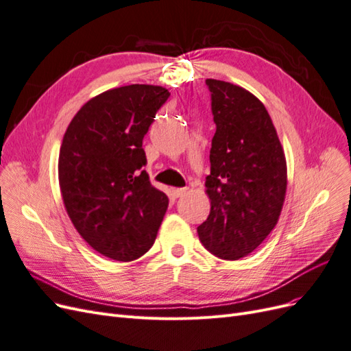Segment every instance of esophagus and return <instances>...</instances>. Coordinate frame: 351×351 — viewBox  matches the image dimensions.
<instances>
[{
	"label": "esophagus",
	"mask_w": 351,
	"mask_h": 351,
	"mask_svg": "<svg viewBox=\"0 0 351 351\" xmlns=\"http://www.w3.org/2000/svg\"><path fill=\"white\" fill-rule=\"evenodd\" d=\"M187 192V187H173L171 189V195L174 196V197H180V196H183L184 193Z\"/></svg>",
	"instance_id": "esophagus-1"
}]
</instances>
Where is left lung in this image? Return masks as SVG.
I'll use <instances>...</instances> for the list:
<instances>
[{"mask_svg":"<svg viewBox=\"0 0 351 351\" xmlns=\"http://www.w3.org/2000/svg\"><path fill=\"white\" fill-rule=\"evenodd\" d=\"M217 132L205 192L210 212L199 240L215 256H247L277 226L287 192V161L271 117L253 93L206 79Z\"/></svg>","mask_w":351,"mask_h":351,"instance_id":"left-lung-1","label":"left lung"}]
</instances>
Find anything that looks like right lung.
Instances as JSON below:
<instances>
[{
  "instance_id": "1",
  "label": "right lung",
  "mask_w": 351,
  "mask_h": 351,
  "mask_svg": "<svg viewBox=\"0 0 351 351\" xmlns=\"http://www.w3.org/2000/svg\"><path fill=\"white\" fill-rule=\"evenodd\" d=\"M169 92L129 84L89 99L62 137L58 183L74 228L102 256L132 262L152 247L168 197L146 171L143 136Z\"/></svg>"
}]
</instances>
